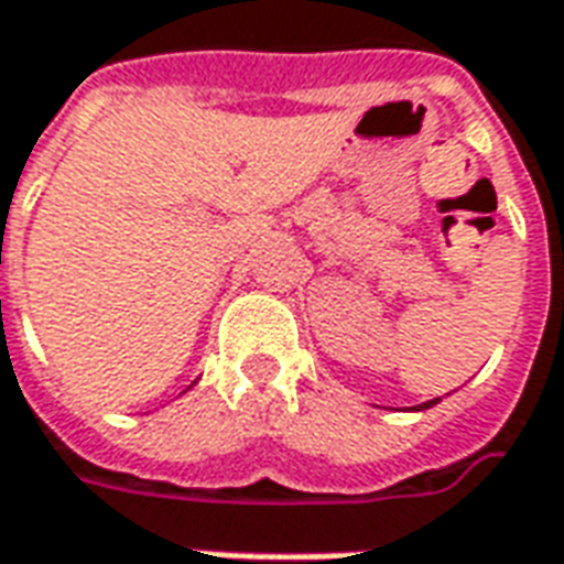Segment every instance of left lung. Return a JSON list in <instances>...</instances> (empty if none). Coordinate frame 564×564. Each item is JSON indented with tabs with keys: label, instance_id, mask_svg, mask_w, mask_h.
<instances>
[{
	"label": "left lung",
	"instance_id": "8db88e82",
	"mask_svg": "<svg viewBox=\"0 0 564 564\" xmlns=\"http://www.w3.org/2000/svg\"><path fill=\"white\" fill-rule=\"evenodd\" d=\"M437 402H441V399H432V402H423V404H416V411H429V408H435Z\"/></svg>",
	"mask_w": 564,
	"mask_h": 564
}]
</instances>
